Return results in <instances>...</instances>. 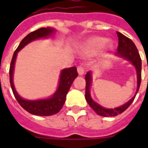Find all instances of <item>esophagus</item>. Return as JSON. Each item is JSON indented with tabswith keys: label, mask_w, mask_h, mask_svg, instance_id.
<instances>
[{
	"label": "esophagus",
	"mask_w": 148,
	"mask_h": 148,
	"mask_svg": "<svg viewBox=\"0 0 148 148\" xmlns=\"http://www.w3.org/2000/svg\"><path fill=\"white\" fill-rule=\"evenodd\" d=\"M77 73L79 75H83L84 73V68L83 65H80L77 67Z\"/></svg>",
	"instance_id": "1"
}]
</instances>
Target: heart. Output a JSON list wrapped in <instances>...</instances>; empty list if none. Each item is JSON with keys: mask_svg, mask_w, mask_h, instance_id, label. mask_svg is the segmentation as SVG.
Masks as SVG:
<instances>
[{"mask_svg": "<svg viewBox=\"0 0 148 148\" xmlns=\"http://www.w3.org/2000/svg\"><path fill=\"white\" fill-rule=\"evenodd\" d=\"M108 43V39L101 37H94L84 43L81 47V53L85 56H90L96 54L105 47ZM110 47V45H107Z\"/></svg>", "mask_w": 148, "mask_h": 148, "instance_id": "1", "label": "heart"}]
</instances>
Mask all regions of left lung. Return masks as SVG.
Returning a JSON list of instances; mask_svg holds the SVG:
<instances>
[{
  "instance_id": "1",
  "label": "left lung",
  "mask_w": 148,
  "mask_h": 148,
  "mask_svg": "<svg viewBox=\"0 0 148 148\" xmlns=\"http://www.w3.org/2000/svg\"><path fill=\"white\" fill-rule=\"evenodd\" d=\"M117 37H118V47H117V52L116 55L119 56L121 58L126 59L127 60L131 61V64L135 67L136 71H137V77H138V87H137V91L136 95L138 92L139 88L141 81V59H140V54L138 53V51L134 43L130 39L127 38L126 36L122 34L120 32H117ZM86 80V88H85V99L90 107L97 113V114L102 117H114L117 115L121 114L131 105L132 102L135 98L136 95L134 96L129 101L126 103H124L121 107L114 108V109H108L101 107L98 103L93 101L90 94V87L91 85V72L88 71L85 76Z\"/></svg>"
}]
</instances>
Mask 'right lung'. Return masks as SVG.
<instances>
[{"instance_id":"obj_1","label":"right lung","mask_w":148,"mask_h":148,"mask_svg":"<svg viewBox=\"0 0 148 148\" xmlns=\"http://www.w3.org/2000/svg\"><path fill=\"white\" fill-rule=\"evenodd\" d=\"M54 31L55 30L51 27H41L28 34L21 40L19 46L14 51L10 65V70H9L10 83L15 98L24 110H27L30 114L38 115V116H51L60 111L64 103L67 94L73 81L78 75L76 67L66 68L61 71L58 90H56V92L51 97L47 99L37 100V101H29V100H25L21 97H20V95L15 90L14 85L13 83V74H14L15 60H16L17 53L25 45L39 38H47L48 36L51 35Z\"/></svg>"}]
</instances>
